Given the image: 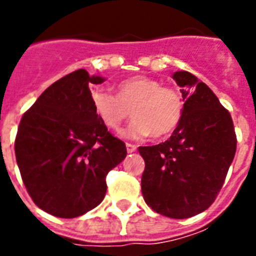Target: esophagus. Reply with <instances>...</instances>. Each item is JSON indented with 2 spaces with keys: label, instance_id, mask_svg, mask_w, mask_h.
Masks as SVG:
<instances>
[{
  "label": "esophagus",
  "instance_id": "esophagus-1",
  "mask_svg": "<svg viewBox=\"0 0 256 256\" xmlns=\"http://www.w3.org/2000/svg\"><path fill=\"white\" fill-rule=\"evenodd\" d=\"M126 148H128V152H130V154H132V152H136V144H126Z\"/></svg>",
  "mask_w": 256,
  "mask_h": 256
}]
</instances>
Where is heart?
<instances>
[{
    "label": "heart",
    "mask_w": 256,
    "mask_h": 256,
    "mask_svg": "<svg viewBox=\"0 0 256 256\" xmlns=\"http://www.w3.org/2000/svg\"><path fill=\"white\" fill-rule=\"evenodd\" d=\"M92 104L102 124L114 132H120L132 108L134 120L124 132L128 140H142L152 134L154 138L170 136L182 122L186 108L178 88L162 86L146 76L120 81L116 96L96 88L92 92Z\"/></svg>",
    "instance_id": "b5f03b06"
}]
</instances>
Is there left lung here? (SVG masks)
I'll use <instances>...</instances> for the list:
<instances>
[{
    "instance_id": "left-lung-1",
    "label": "left lung",
    "mask_w": 256,
    "mask_h": 256,
    "mask_svg": "<svg viewBox=\"0 0 256 256\" xmlns=\"http://www.w3.org/2000/svg\"><path fill=\"white\" fill-rule=\"evenodd\" d=\"M184 116L170 140L140 146L144 160L142 194L160 215L191 218L207 210L222 188L236 152L230 112L206 84L188 72H175Z\"/></svg>"
}]
</instances>
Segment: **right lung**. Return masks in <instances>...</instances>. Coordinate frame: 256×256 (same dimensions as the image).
<instances>
[{"mask_svg": "<svg viewBox=\"0 0 256 256\" xmlns=\"http://www.w3.org/2000/svg\"><path fill=\"white\" fill-rule=\"evenodd\" d=\"M104 77L76 70L49 86L24 114L16 160L26 190L41 210L77 218L100 204L106 175L126 158V144L94 112L92 85Z\"/></svg>", "mask_w": 256, "mask_h": 256, "instance_id": "obj_1", "label": "right lung"}]
</instances>
